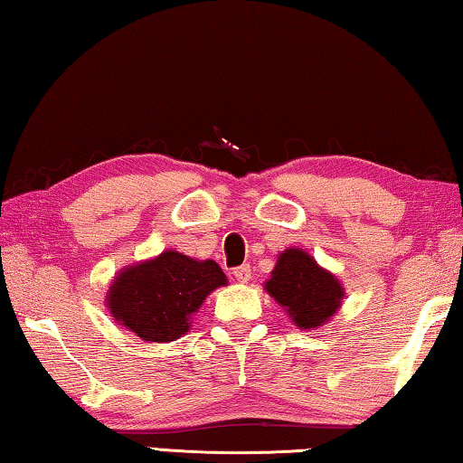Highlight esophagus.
Segmentation results:
<instances>
[{"instance_id":"obj_1","label":"esophagus","mask_w":463,"mask_h":463,"mask_svg":"<svg viewBox=\"0 0 463 463\" xmlns=\"http://www.w3.org/2000/svg\"><path fill=\"white\" fill-rule=\"evenodd\" d=\"M232 273H234V278H237V281H241V284H247V281L250 279L249 265H241V268H237Z\"/></svg>"}]
</instances>
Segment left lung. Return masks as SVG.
I'll list each match as a JSON object with an SVG mask.
<instances>
[{"instance_id":"8db88e82","label":"left lung","mask_w":463,"mask_h":463,"mask_svg":"<svg viewBox=\"0 0 463 463\" xmlns=\"http://www.w3.org/2000/svg\"><path fill=\"white\" fill-rule=\"evenodd\" d=\"M263 288L302 331L325 326L345 298V288L335 273L320 268L315 257L300 247L281 250Z\"/></svg>"}]
</instances>
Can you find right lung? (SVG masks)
<instances>
[{"mask_svg":"<svg viewBox=\"0 0 463 463\" xmlns=\"http://www.w3.org/2000/svg\"><path fill=\"white\" fill-rule=\"evenodd\" d=\"M226 284L216 261L192 260L167 249L116 273L106 308L116 323L145 343H169L190 331L202 302Z\"/></svg>","mask_w":463,"mask_h":463,"instance_id":"add662e5","label":"right lung"}]
</instances>
